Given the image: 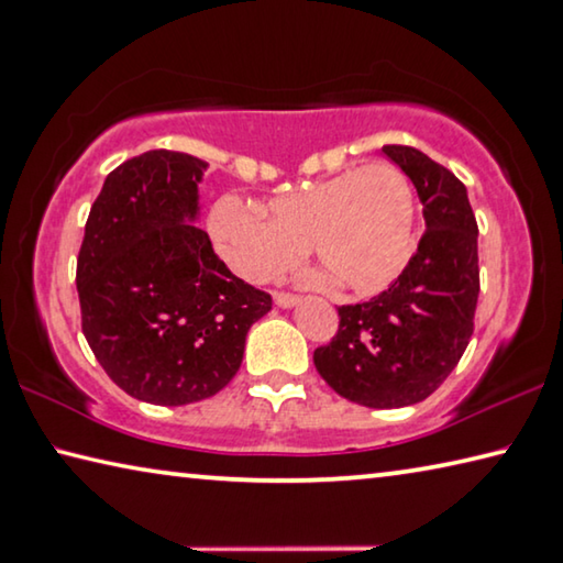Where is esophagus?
Masks as SVG:
<instances>
[{"label": "esophagus", "mask_w": 563, "mask_h": 563, "mask_svg": "<svg viewBox=\"0 0 563 563\" xmlns=\"http://www.w3.org/2000/svg\"><path fill=\"white\" fill-rule=\"evenodd\" d=\"M273 300H275V306H280V308H292V306H298V302H300V298L290 296V292H275Z\"/></svg>", "instance_id": "obj_1"}]
</instances>
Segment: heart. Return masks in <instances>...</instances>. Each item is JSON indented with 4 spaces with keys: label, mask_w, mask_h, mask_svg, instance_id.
<instances>
[{
    "label": "heart",
    "mask_w": 563,
    "mask_h": 563,
    "mask_svg": "<svg viewBox=\"0 0 563 563\" xmlns=\"http://www.w3.org/2000/svg\"><path fill=\"white\" fill-rule=\"evenodd\" d=\"M271 218L233 195L212 205L208 230L230 271L267 283L306 245L351 292L378 290L404 267L413 240V190L388 163H368L271 200Z\"/></svg>",
    "instance_id": "obj_1"
}]
</instances>
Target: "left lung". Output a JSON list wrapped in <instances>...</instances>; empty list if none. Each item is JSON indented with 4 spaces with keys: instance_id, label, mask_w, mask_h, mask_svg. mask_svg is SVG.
Instances as JSON below:
<instances>
[{
    "instance_id": "obj_1",
    "label": "left lung",
    "mask_w": 563,
    "mask_h": 563,
    "mask_svg": "<svg viewBox=\"0 0 563 563\" xmlns=\"http://www.w3.org/2000/svg\"><path fill=\"white\" fill-rule=\"evenodd\" d=\"M423 205L426 233L404 273L358 306H341V325L316 347L320 376L353 404H421L456 368L474 333L478 302V225L466 187L421 150L383 147Z\"/></svg>"
}]
</instances>
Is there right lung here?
<instances>
[{"label": "right lung", "mask_w": 563, "mask_h": 563, "mask_svg": "<svg viewBox=\"0 0 563 563\" xmlns=\"http://www.w3.org/2000/svg\"><path fill=\"white\" fill-rule=\"evenodd\" d=\"M208 163L150 150L114 167L77 257L82 333L124 394L155 406L216 396L243 363L267 292L228 271L200 216Z\"/></svg>", "instance_id": "add662e5"}]
</instances>
